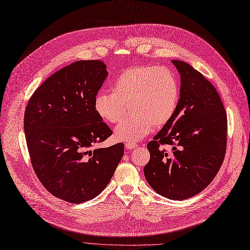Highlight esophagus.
Masks as SVG:
<instances>
[{
  "label": "esophagus",
  "mask_w": 250,
  "mask_h": 250,
  "mask_svg": "<svg viewBox=\"0 0 250 250\" xmlns=\"http://www.w3.org/2000/svg\"><path fill=\"white\" fill-rule=\"evenodd\" d=\"M136 147H137V145H136V144H134V143H125V148L128 149V150H133Z\"/></svg>",
  "instance_id": "1"
}]
</instances>
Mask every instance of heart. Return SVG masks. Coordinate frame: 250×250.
Returning <instances> with one entry per match:
<instances>
[{"label":"heart","mask_w":250,"mask_h":250,"mask_svg":"<svg viewBox=\"0 0 250 250\" xmlns=\"http://www.w3.org/2000/svg\"><path fill=\"white\" fill-rule=\"evenodd\" d=\"M111 90L98 91L93 107L103 122L115 124L130 105L133 115L114 128V137L122 142L140 141L152 132L154 125H166L178 106L177 79L166 67L127 68L116 78Z\"/></svg>","instance_id":"obj_1"}]
</instances>
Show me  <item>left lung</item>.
<instances>
[{
	"instance_id": "left-lung-1",
	"label": "left lung",
	"mask_w": 250,
	"mask_h": 250,
	"mask_svg": "<svg viewBox=\"0 0 250 250\" xmlns=\"http://www.w3.org/2000/svg\"><path fill=\"white\" fill-rule=\"evenodd\" d=\"M180 74L177 109L149 142L144 174L150 187L169 200L182 201L205 189L225 158L227 114L215 87L190 64L173 60ZM173 146L171 152L160 148Z\"/></svg>"
}]
</instances>
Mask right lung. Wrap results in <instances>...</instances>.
<instances>
[{
    "label": "right lung",
    "instance_id": "right-lung-1",
    "mask_svg": "<svg viewBox=\"0 0 250 250\" xmlns=\"http://www.w3.org/2000/svg\"><path fill=\"white\" fill-rule=\"evenodd\" d=\"M101 61L72 62L39 86L24 114V132L34 172L57 198L81 204L109 183L124 144L94 148L112 135L93 107L107 77Z\"/></svg>",
    "mask_w": 250,
    "mask_h": 250
}]
</instances>
